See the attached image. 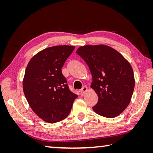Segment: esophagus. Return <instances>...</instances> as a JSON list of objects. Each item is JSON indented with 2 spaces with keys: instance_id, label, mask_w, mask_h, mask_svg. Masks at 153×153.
Here are the masks:
<instances>
[{
  "instance_id": "1",
  "label": "esophagus",
  "mask_w": 153,
  "mask_h": 153,
  "mask_svg": "<svg viewBox=\"0 0 153 153\" xmlns=\"http://www.w3.org/2000/svg\"><path fill=\"white\" fill-rule=\"evenodd\" d=\"M87 91H88V88L86 86H84L81 89V90H80V95H81L82 97H83V96L86 94Z\"/></svg>"
}]
</instances>
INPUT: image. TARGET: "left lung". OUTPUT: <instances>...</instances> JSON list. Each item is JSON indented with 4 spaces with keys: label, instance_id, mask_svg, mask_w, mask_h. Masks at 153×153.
Instances as JSON below:
<instances>
[{
    "label": "left lung",
    "instance_id": "obj_1",
    "mask_svg": "<svg viewBox=\"0 0 153 153\" xmlns=\"http://www.w3.org/2000/svg\"><path fill=\"white\" fill-rule=\"evenodd\" d=\"M76 53L86 62L92 76L90 87L98 97L93 110L108 118L120 115L130 102L135 86L131 65L107 45L80 46Z\"/></svg>",
    "mask_w": 153,
    "mask_h": 153
}]
</instances>
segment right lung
Wrapping results in <instances>:
<instances>
[{"label":"right lung","mask_w":153,"mask_h":153,"mask_svg":"<svg viewBox=\"0 0 153 153\" xmlns=\"http://www.w3.org/2000/svg\"><path fill=\"white\" fill-rule=\"evenodd\" d=\"M74 46H55L40 51L30 59L23 79V90L33 112L46 122L65 119L77 95L70 91L61 71Z\"/></svg>","instance_id":"right-lung-1"}]
</instances>
